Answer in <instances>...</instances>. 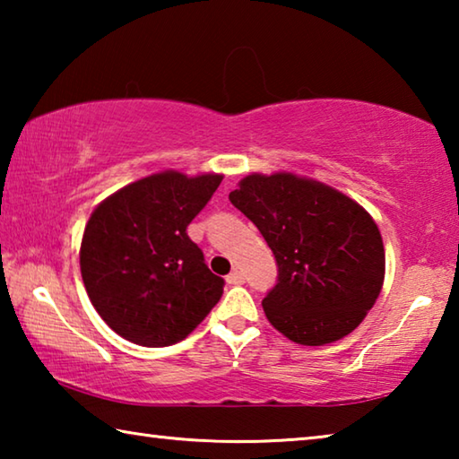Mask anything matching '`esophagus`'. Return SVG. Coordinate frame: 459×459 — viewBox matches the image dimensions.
<instances>
[{
  "label": "esophagus",
  "instance_id": "1",
  "mask_svg": "<svg viewBox=\"0 0 459 459\" xmlns=\"http://www.w3.org/2000/svg\"><path fill=\"white\" fill-rule=\"evenodd\" d=\"M227 283H229V285H240V283H245V275L240 273V271H232L230 275H227Z\"/></svg>",
  "mask_w": 459,
  "mask_h": 459
}]
</instances>
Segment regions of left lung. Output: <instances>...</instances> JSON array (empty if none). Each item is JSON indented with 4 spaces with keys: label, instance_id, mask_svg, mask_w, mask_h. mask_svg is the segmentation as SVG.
<instances>
[{
    "label": "left lung",
    "instance_id": "left-lung-1",
    "mask_svg": "<svg viewBox=\"0 0 459 459\" xmlns=\"http://www.w3.org/2000/svg\"><path fill=\"white\" fill-rule=\"evenodd\" d=\"M277 261L263 299L273 328L298 344L344 338L375 306L385 279L378 227L360 204L293 174H253L229 194Z\"/></svg>",
    "mask_w": 459,
    "mask_h": 459
}]
</instances>
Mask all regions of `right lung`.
Here are the masks:
<instances>
[{"label": "right lung", "mask_w": 459, "mask_h": 459, "mask_svg": "<svg viewBox=\"0 0 459 459\" xmlns=\"http://www.w3.org/2000/svg\"><path fill=\"white\" fill-rule=\"evenodd\" d=\"M222 182L161 172L95 208L82 235L81 273L108 328L139 346L184 340L219 304L224 279L204 263L188 224Z\"/></svg>", "instance_id": "right-lung-1"}]
</instances>
